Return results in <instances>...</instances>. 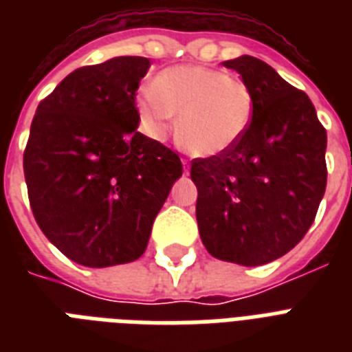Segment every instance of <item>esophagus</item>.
<instances>
[{
	"mask_svg": "<svg viewBox=\"0 0 352 352\" xmlns=\"http://www.w3.org/2000/svg\"><path fill=\"white\" fill-rule=\"evenodd\" d=\"M182 168H184V173H188V171H190V164H188L186 159H182Z\"/></svg>",
	"mask_w": 352,
	"mask_h": 352,
	"instance_id": "esophagus-1",
	"label": "esophagus"
}]
</instances>
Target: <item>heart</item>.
I'll use <instances>...</instances> for the list:
<instances>
[{
    "label": "heart",
    "mask_w": 352,
    "mask_h": 352,
    "mask_svg": "<svg viewBox=\"0 0 352 352\" xmlns=\"http://www.w3.org/2000/svg\"><path fill=\"white\" fill-rule=\"evenodd\" d=\"M137 107L151 137L162 138L175 120L177 135L192 153L217 157L245 137L254 115L248 85L221 69L179 65L137 95Z\"/></svg>",
    "instance_id": "obj_1"
}]
</instances>
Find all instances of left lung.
<instances>
[{"label":"left lung","mask_w":352,"mask_h":352,"mask_svg":"<svg viewBox=\"0 0 352 352\" xmlns=\"http://www.w3.org/2000/svg\"><path fill=\"white\" fill-rule=\"evenodd\" d=\"M254 96L239 144L192 160L199 234L221 261L259 267L292 250L311 228L327 186V131L311 98L254 56L226 60Z\"/></svg>","instance_id":"1"}]
</instances>
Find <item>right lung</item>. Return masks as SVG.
Masks as SVG:
<instances>
[{
  "instance_id": "add662e5",
  "label": "right lung",
  "mask_w": 352,
  "mask_h": 352,
  "mask_svg": "<svg viewBox=\"0 0 352 352\" xmlns=\"http://www.w3.org/2000/svg\"><path fill=\"white\" fill-rule=\"evenodd\" d=\"M148 58L117 56L65 76L40 102L23 171L34 219L63 256L91 268L131 263L182 175L179 155L137 131Z\"/></svg>"
}]
</instances>
